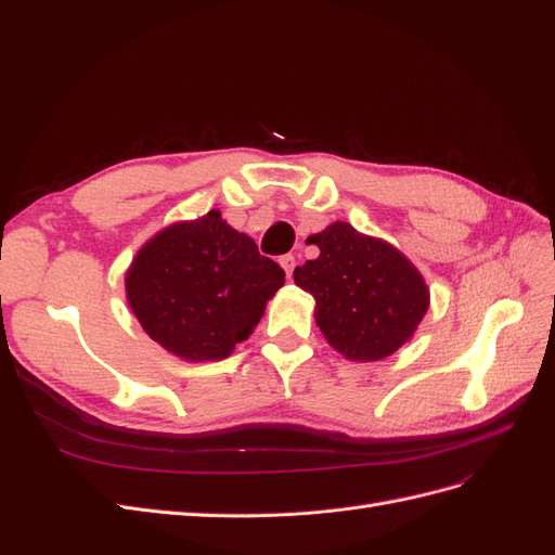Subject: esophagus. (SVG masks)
Returning <instances> with one entry per match:
<instances>
[{
	"label": "esophagus",
	"mask_w": 555,
	"mask_h": 555,
	"mask_svg": "<svg viewBox=\"0 0 555 555\" xmlns=\"http://www.w3.org/2000/svg\"><path fill=\"white\" fill-rule=\"evenodd\" d=\"M280 266L284 268V273H287V278H292L294 268H296V257H294V255H284V257H280Z\"/></svg>",
	"instance_id": "34e87169"
}]
</instances>
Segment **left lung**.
<instances>
[{
    "label": "left lung",
    "mask_w": 555,
    "mask_h": 555,
    "mask_svg": "<svg viewBox=\"0 0 555 555\" xmlns=\"http://www.w3.org/2000/svg\"><path fill=\"white\" fill-rule=\"evenodd\" d=\"M310 243L319 257L294 271V282L317 300L324 338L354 361H379L412 338L428 310L416 268L389 243L335 222Z\"/></svg>",
    "instance_id": "left-lung-1"
}]
</instances>
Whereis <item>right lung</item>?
<instances>
[{
	"instance_id": "add662e5",
	"label": "right lung",
	"mask_w": 555,
	"mask_h": 555,
	"mask_svg": "<svg viewBox=\"0 0 555 555\" xmlns=\"http://www.w3.org/2000/svg\"><path fill=\"white\" fill-rule=\"evenodd\" d=\"M282 284V268L210 210L164 229L139 251L127 298L164 349L188 361H217L255 331Z\"/></svg>"
}]
</instances>
